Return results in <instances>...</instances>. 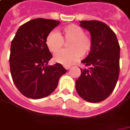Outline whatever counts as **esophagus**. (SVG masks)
Masks as SVG:
<instances>
[{"mask_svg":"<svg viewBox=\"0 0 130 130\" xmlns=\"http://www.w3.org/2000/svg\"><path fill=\"white\" fill-rule=\"evenodd\" d=\"M64 68H65V69H70V68H71V67H70V66H65V67H64Z\"/></svg>","mask_w":130,"mask_h":130,"instance_id":"34e87169","label":"esophagus"}]
</instances>
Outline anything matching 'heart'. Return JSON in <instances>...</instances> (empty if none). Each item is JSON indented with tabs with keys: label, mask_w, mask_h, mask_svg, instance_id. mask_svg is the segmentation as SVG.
Wrapping results in <instances>:
<instances>
[{
	"label": "heart",
	"mask_w": 130,
	"mask_h": 130,
	"mask_svg": "<svg viewBox=\"0 0 130 130\" xmlns=\"http://www.w3.org/2000/svg\"><path fill=\"white\" fill-rule=\"evenodd\" d=\"M63 40L69 41V49L62 50L55 54L53 60L64 66L75 62L81 56H86L92 48V40L85 34L82 28L76 24H71L62 29L61 35L52 31L46 38V45L53 53L58 51L63 45Z\"/></svg>",
	"instance_id": "obj_1"
}]
</instances>
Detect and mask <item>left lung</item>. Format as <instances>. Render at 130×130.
I'll list each match as a JSON object with an SVG mask.
<instances>
[{
	"label": "left lung",
	"instance_id": "1",
	"mask_svg": "<svg viewBox=\"0 0 130 130\" xmlns=\"http://www.w3.org/2000/svg\"><path fill=\"white\" fill-rule=\"evenodd\" d=\"M80 27L91 35L92 48L81 62L86 68L75 82L78 95L90 103L107 98L117 83L119 74L120 47L113 30L105 23L92 20L80 21Z\"/></svg>",
	"mask_w": 130,
	"mask_h": 130
}]
</instances>
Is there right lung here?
Here are the masks:
<instances>
[{
  "label": "right lung",
  "instance_id": "right-lung-1",
  "mask_svg": "<svg viewBox=\"0 0 130 130\" xmlns=\"http://www.w3.org/2000/svg\"><path fill=\"white\" fill-rule=\"evenodd\" d=\"M60 22L39 18L18 29L11 45L10 70L14 85L20 92L31 99L51 95L59 78L67 72L61 64L47 65L53 56L46 45L47 35Z\"/></svg>",
  "mask_w": 130,
  "mask_h": 130
}]
</instances>
